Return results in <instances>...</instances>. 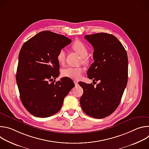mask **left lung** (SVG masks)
Wrapping results in <instances>:
<instances>
[{"label":"left lung","mask_w":149,"mask_h":149,"mask_svg":"<svg viewBox=\"0 0 149 149\" xmlns=\"http://www.w3.org/2000/svg\"><path fill=\"white\" fill-rule=\"evenodd\" d=\"M71 42L63 35L42 31L20 49L16 72L20 98L35 117L46 118L57 113L71 90L72 79L55 80L59 70L58 56Z\"/></svg>","instance_id":"1"}]
</instances>
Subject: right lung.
Wrapping results in <instances>:
<instances>
[{
  "mask_svg": "<svg viewBox=\"0 0 149 149\" xmlns=\"http://www.w3.org/2000/svg\"><path fill=\"white\" fill-rule=\"evenodd\" d=\"M93 48L94 62L87 71L93 84H88L80 98L84 112L102 118L118 107L128 79V58L118 39L105 33L86 35Z\"/></svg>",
  "mask_w": 149,
  "mask_h": 149,
  "instance_id": "add662e5",
  "label": "right lung"
}]
</instances>
